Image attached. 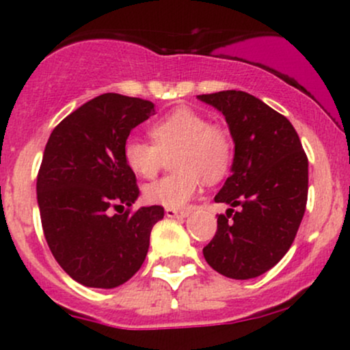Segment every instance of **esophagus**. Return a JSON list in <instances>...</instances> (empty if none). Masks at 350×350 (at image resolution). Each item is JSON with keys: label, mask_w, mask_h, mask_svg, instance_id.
<instances>
[{"label": "esophagus", "mask_w": 350, "mask_h": 350, "mask_svg": "<svg viewBox=\"0 0 350 350\" xmlns=\"http://www.w3.org/2000/svg\"><path fill=\"white\" fill-rule=\"evenodd\" d=\"M189 212L187 211H176V208H166V217L170 219H184L187 217Z\"/></svg>", "instance_id": "34e87169"}]
</instances>
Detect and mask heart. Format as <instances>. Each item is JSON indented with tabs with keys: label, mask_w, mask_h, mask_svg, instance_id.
Segmentation results:
<instances>
[{
	"label": "heart",
	"mask_w": 350,
	"mask_h": 350,
	"mask_svg": "<svg viewBox=\"0 0 350 350\" xmlns=\"http://www.w3.org/2000/svg\"><path fill=\"white\" fill-rule=\"evenodd\" d=\"M152 142L131 138L124 143L123 158L130 171L139 178H152L164 158L172 156L176 172L146 184V202L166 208H180L196 196L199 180L214 183L228 170L234 144L228 131L211 123L204 113L192 108H178L151 124Z\"/></svg>",
	"instance_id": "obj_1"
}]
</instances>
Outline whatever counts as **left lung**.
Wrapping results in <instances>:
<instances>
[{"instance_id": "obj_1", "label": "left lung", "mask_w": 350, "mask_h": 350, "mask_svg": "<svg viewBox=\"0 0 350 350\" xmlns=\"http://www.w3.org/2000/svg\"><path fill=\"white\" fill-rule=\"evenodd\" d=\"M226 116L234 163L215 202L228 204L204 247L206 262L232 280H250L290 250L308 200V158L286 116L247 92L198 95ZM235 206L239 211L233 212Z\"/></svg>"}]
</instances>
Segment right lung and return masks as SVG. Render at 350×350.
Returning <instances> with one entry per match:
<instances>
[{
  "mask_svg": "<svg viewBox=\"0 0 350 350\" xmlns=\"http://www.w3.org/2000/svg\"><path fill=\"white\" fill-rule=\"evenodd\" d=\"M154 115L148 100L103 94L54 128L38 174L44 237L62 270L88 288H116L142 268L161 206L131 207L136 176L123 148L131 130Z\"/></svg>",
  "mask_w": 350,
  "mask_h": 350,
  "instance_id": "right-lung-1",
  "label": "right lung"
}]
</instances>
